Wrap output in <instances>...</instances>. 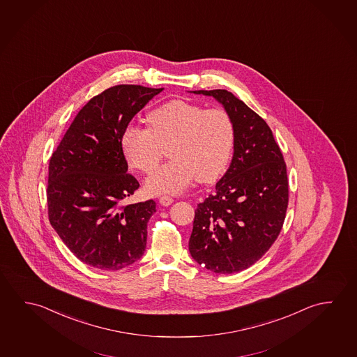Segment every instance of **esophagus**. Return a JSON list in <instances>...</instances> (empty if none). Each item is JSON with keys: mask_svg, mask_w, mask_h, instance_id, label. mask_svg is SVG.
Instances as JSON below:
<instances>
[{"mask_svg": "<svg viewBox=\"0 0 357 357\" xmlns=\"http://www.w3.org/2000/svg\"><path fill=\"white\" fill-rule=\"evenodd\" d=\"M172 202H174V199L171 196H166L165 195V196L160 197V204L162 206H169Z\"/></svg>", "mask_w": 357, "mask_h": 357, "instance_id": "esophagus-1", "label": "esophagus"}]
</instances>
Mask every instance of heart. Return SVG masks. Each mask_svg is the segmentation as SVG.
I'll list each match as a JSON object with an SVG mask.
<instances>
[{
	"label": "heart",
	"instance_id": "b5f03b06",
	"mask_svg": "<svg viewBox=\"0 0 357 357\" xmlns=\"http://www.w3.org/2000/svg\"><path fill=\"white\" fill-rule=\"evenodd\" d=\"M146 121L147 128L127 126L120 145L130 166L145 174L158 166L167 146L171 158L147 178L149 194H178L196 178L202 183L218 180L229 167L236 127L222 107L171 100L149 112Z\"/></svg>",
	"mask_w": 357,
	"mask_h": 357
}]
</instances>
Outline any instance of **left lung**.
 I'll return each mask as SVG.
<instances>
[{
  "label": "left lung",
  "mask_w": 357,
  "mask_h": 357,
  "mask_svg": "<svg viewBox=\"0 0 357 357\" xmlns=\"http://www.w3.org/2000/svg\"><path fill=\"white\" fill-rule=\"evenodd\" d=\"M230 112L234 158L216 191L197 205L188 241L194 260L216 273L252 266L276 241L289 205L282 152L266 121L226 90H199Z\"/></svg>",
  "instance_id": "obj_1"
}]
</instances>
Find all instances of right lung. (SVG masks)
<instances>
[{"mask_svg": "<svg viewBox=\"0 0 357 357\" xmlns=\"http://www.w3.org/2000/svg\"><path fill=\"white\" fill-rule=\"evenodd\" d=\"M163 89L117 85L92 97L49 163L50 224L79 261L121 270L144 255L156 202L125 204L139 188L120 139L133 116Z\"/></svg>", "mask_w": 357, "mask_h": 357, "instance_id": "1", "label": "right lung"}]
</instances>
